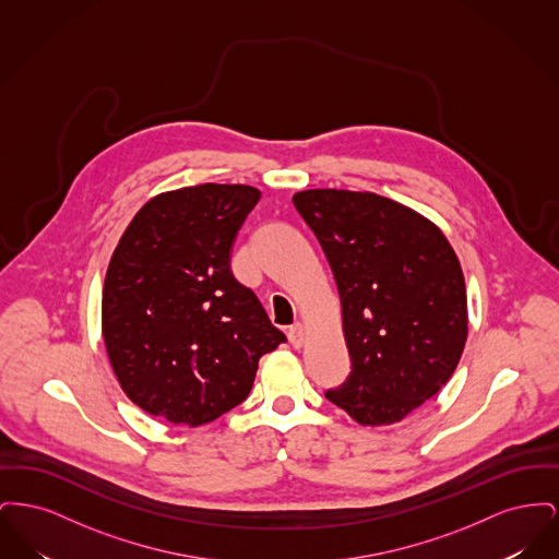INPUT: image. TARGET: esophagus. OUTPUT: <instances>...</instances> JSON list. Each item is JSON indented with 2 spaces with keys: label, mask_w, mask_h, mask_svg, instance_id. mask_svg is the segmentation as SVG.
Masks as SVG:
<instances>
[{
  "label": "esophagus",
  "mask_w": 559,
  "mask_h": 559,
  "mask_svg": "<svg viewBox=\"0 0 559 559\" xmlns=\"http://www.w3.org/2000/svg\"><path fill=\"white\" fill-rule=\"evenodd\" d=\"M304 340H306V329H304V324H299V322H295L292 329H289V342H292L293 347H301L304 346Z\"/></svg>",
  "instance_id": "obj_1"
}]
</instances>
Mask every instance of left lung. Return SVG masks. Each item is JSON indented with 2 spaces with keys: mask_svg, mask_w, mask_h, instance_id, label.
Listing matches in <instances>:
<instances>
[{
  "mask_svg": "<svg viewBox=\"0 0 559 559\" xmlns=\"http://www.w3.org/2000/svg\"><path fill=\"white\" fill-rule=\"evenodd\" d=\"M293 205L342 297L352 371L324 396L362 426L402 421L451 379L467 340L465 281L449 240L372 192L317 188Z\"/></svg>",
  "mask_w": 559,
  "mask_h": 559,
  "instance_id": "8db88e82",
  "label": "left lung"
}]
</instances>
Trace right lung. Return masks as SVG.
<instances>
[{"label":"right lung","mask_w":559,"mask_h":559,"mask_svg":"<svg viewBox=\"0 0 559 559\" xmlns=\"http://www.w3.org/2000/svg\"><path fill=\"white\" fill-rule=\"evenodd\" d=\"M262 192L201 185L151 199L119 240L103 335L123 392L148 415L203 426L249 396L260 358L287 337L230 267Z\"/></svg>","instance_id":"1"}]
</instances>
